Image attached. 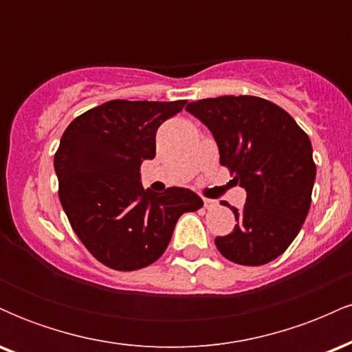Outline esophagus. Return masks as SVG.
I'll list each match as a JSON object with an SVG mask.
<instances>
[{
    "label": "esophagus",
    "mask_w": 352,
    "mask_h": 352,
    "mask_svg": "<svg viewBox=\"0 0 352 352\" xmlns=\"http://www.w3.org/2000/svg\"><path fill=\"white\" fill-rule=\"evenodd\" d=\"M217 200H212V199H204V207L207 208V210H212V208H215L217 207Z\"/></svg>",
    "instance_id": "esophagus-1"
}]
</instances>
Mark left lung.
<instances>
[{
	"label": "left lung",
	"instance_id": "obj_1",
	"mask_svg": "<svg viewBox=\"0 0 352 352\" xmlns=\"http://www.w3.org/2000/svg\"><path fill=\"white\" fill-rule=\"evenodd\" d=\"M187 112L210 129L220 164L246 190L245 207H230L233 232L215 238L218 252L238 265L270 263L292 245L309 212L316 179L309 137L285 109L256 96L200 99Z\"/></svg>",
	"mask_w": 352,
	"mask_h": 352
}]
</instances>
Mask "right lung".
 I'll return each instance as SVG.
<instances>
[{
    "mask_svg": "<svg viewBox=\"0 0 352 352\" xmlns=\"http://www.w3.org/2000/svg\"><path fill=\"white\" fill-rule=\"evenodd\" d=\"M187 100H109L67 125L54 155L59 200L89 253L117 272L162 256L182 213L204 201L188 188L152 193L140 165L155 157V132Z\"/></svg>",
    "mask_w": 352,
    "mask_h": 352,
    "instance_id": "1",
    "label": "right lung"
}]
</instances>
